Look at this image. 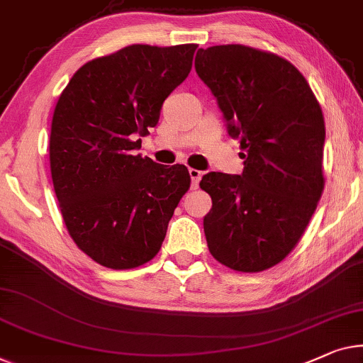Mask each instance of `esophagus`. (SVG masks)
<instances>
[{
    "instance_id": "obj_1",
    "label": "esophagus",
    "mask_w": 363,
    "mask_h": 363,
    "mask_svg": "<svg viewBox=\"0 0 363 363\" xmlns=\"http://www.w3.org/2000/svg\"><path fill=\"white\" fill-rule=\"evenodd\" d=\"M190 177H191V186L196 188L199 185V180H201L203 173L196 169H190Z\"/></svg>"
}]
</instances>
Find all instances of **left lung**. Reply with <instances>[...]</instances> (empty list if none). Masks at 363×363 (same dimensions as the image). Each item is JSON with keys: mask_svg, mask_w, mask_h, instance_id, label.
<instances>
[{"mask_svg": "<svg viewBox=\"0 0 363 363\" xmlns=\"http://www.w3.org/2000/svg\"><path fill=\"white\" fill-rule=\"evenodd\" d=\"M198 77L240 140L242 175L199 182L213 208L208 249L230 270L272 269L295 249L324 190V116L298 68L273 52L228 44L199 49Z\"/></svg>", "mask_w": 363, "mask_h": 363, "instance_id": "obj_1", "label": "left lung"}]
</instances>
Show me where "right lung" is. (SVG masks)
I'll return each mask as SVG.
<instances>
[{"label": "right lung", "instance_id": "1", "mask_svg": "<svg viewBox=\"0 0 363 363\" xmlns=\"http://www.w3.org/2000/svg\"><path fill=\"white\" fill-rule=\"evenodd\" d=\"M196 44H134L77 70L52 116V183L68 234L96 264L129 270L159 254L190 190L185 165L134 155L165 98L191 70Z\"/></svg>", "mask_w": 363, "mask_h": 363}]
</instances>
